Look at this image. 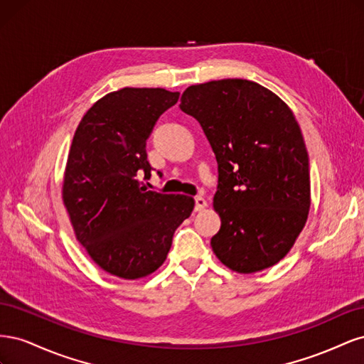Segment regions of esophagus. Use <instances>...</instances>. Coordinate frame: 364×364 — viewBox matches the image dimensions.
Returning a JSON list of instances; mask_svg holds the SVG:
<instances>
[{
    "instance_id": "obj_1",
    "label": "esophagus",
    "mask_w": 364,
    "mask_h": 364,
    "mask_svg": "<svg viewBox=\"0 0 364 364\" xmlns=\"http://www.w3.org/2000/svg\"><path fill=\"white\" fill-rule=\"evenodd\" d=\"M206 205H208V202L203 199L202 196H197L196 197V206H194L196 211H202V209L206 208Z\"/></svg>"
}]
</instances>
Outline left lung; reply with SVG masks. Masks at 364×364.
I'll return each instance as SVG.
<instances>
[{
    "mask_svg": "<svg viewBox=\"0 0 364 364\" xmlns=\"http://www.w3.org/2000/svg\"><path fill=\"white\" fill-rule=\"evenodd\" d=\"M182 112L202 126L218 164L211 238L226 267L253 273L287 255L310 209V161L299 124L278 95L243 79L186 87Z\"/></svg>",
    "mask_w": 364,
    "mask_h": 364,
    "instance_id": "obj_1",
    "label": "left lung"
}]
</instances>
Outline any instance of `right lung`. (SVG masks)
<instances>
[{
  "label": "right lung",
  "instance_id": "1",
  "mask_svg": "<svg viewBox=\"0 0 364 364\" xmlns=\"http://www.w3.org/2000/svg\"><path fill=\"white\" fill-rule=\"evenodd\" d=\"M179 100L162 87H123L100 98L82 118L70 149L63 203L74 232L107 273L138 279L168 255L174 230L194 199L141 186L150 178L146 144L159 117Z\"/></svg>",
  "mask_w": 364,
  "mask_h": 364
}]
</instances>
